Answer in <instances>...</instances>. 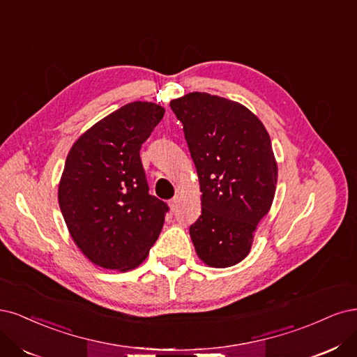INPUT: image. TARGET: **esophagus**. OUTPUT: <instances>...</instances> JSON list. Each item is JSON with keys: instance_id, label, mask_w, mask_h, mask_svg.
Returning a JSON list of instances; mask_svg holds the SVG:
<instances>
[{"instance_id": "esophagus-1", "label": "esophagus", "mask_w": 357, "mask_h": 357, "mask_svg": "<svg viewBox=\"0 0 357 357\" xmlns=\"http://www.w3.org/2000/svg\"><path fill=\"white\" fill-rule=\"evenodd\" d=\"M169 206H170V209H172V211H175V209H176V206H178V197L170 199V200H169Z\"/></svg>"}]
</instances>
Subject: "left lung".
Segmentation results:
<instances>
[{"label":"left lung","mask_w":357,"mask_h":357,"mask_svg":"<svg viewBox=\"0 0 357 357\" xmlns=\"http://www.w3.org/2000/svg\"><path fill=\"white\" fill-rule=\"evenodd\" d=\"M197 169L202 215L190 225L195 252L211 267L245 259L278 183L270 136L246 107L194 91L170 102Z\"/></svg>","instance_id":"obj_1"}]
</instances>
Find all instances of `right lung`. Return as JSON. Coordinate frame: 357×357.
<instances>
[{"label": "right lung", "instance_id": "right-lung-1", "mask_svg": "<svg viewBox=\"0 0 357 357\" xmlns=\"http://www.w3.org/2000/svg\"><path fill=\"white\" fill-rule=\"evenodd\" d=\"M151 102H132L73 145L59 183V206L83 254L99 267L130 270L158 238L169 206L149 194L141 146L163 119Z\"/></svg>", "mask_w": 357, "mask_h": 357}]
</instances>
